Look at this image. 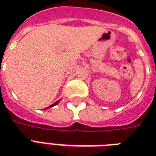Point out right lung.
I'll return each mask as SVG.
<instances>
[{
    "instance_id": "add662e5",
    "label": "right lung",
    "mask_w": 156,
    "mask_h": 156,
    "mask_svg": "<svg viewBox=\"0 0 156 156\" xmlns=\"http://www.w3.org/2000/svg\"><path fill=\"white\" fill-rule=\"evenodd\" d=\"M59 101H60V100H58V101H56V102H55V103H54V104H52V105H50L49 107H48L47 108H51V107H53V106H55V105H56V104H57L59 103Z\"/></svg>"
}]
</instances>
